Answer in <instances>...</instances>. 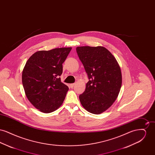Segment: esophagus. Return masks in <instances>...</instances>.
<instances>
[{"label": "esophagus", "instance_id": "34e87169", "mask_svg": "<svg viewBox=\"0 0 155 155\" xmlns=\"http://www.w3.org/2000/svg\"><path fill=\"white\" fill-rule=\"evenodd\" d=\"M74 85H75V84H70V87H71V88H73L74 87Z\"/></svg>", "mask_w": 155, "mask_h": 155}]
</instances>
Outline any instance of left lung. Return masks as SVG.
I'll return each mask as SVG.
<instances>
[{
  "mask_svg": "<svg viewBox=\"0 0 155 155\" xmlns=\"http://www.w3.org/2000/svg\"><path fill=\"white\" fill-rule=\"evenodd\" d=\"M76 51L89 79L85 91L79 96L80 102L89 113L101 114L117 98L122 84L120 67L103 46H78Z\"/></svg>",
  "mask_w": 155,
  "mask_h": 155,
  "instance_id": "1",
  "label": "left lung"
}]
</instances>
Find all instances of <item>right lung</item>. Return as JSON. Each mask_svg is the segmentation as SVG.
<instances>
[{
  "label": "right lung",
  "instance_id": "right-lung-1",
  "mask_svg": "<svg viewBox=\"0 0 155 155\" xmlns=\"http://www.w3.org/2000/svg\"><path fill=\"white\" fill-rule=\"evenodd\" d=\"M71 48H55L34 53L27 60L22 73L25 95L37 109L49 113L63 103L68 87L61 82L62 64Z\"/></svg>",
  "mask_w": 155,
  "mask_h": 155
}]
</instances>
